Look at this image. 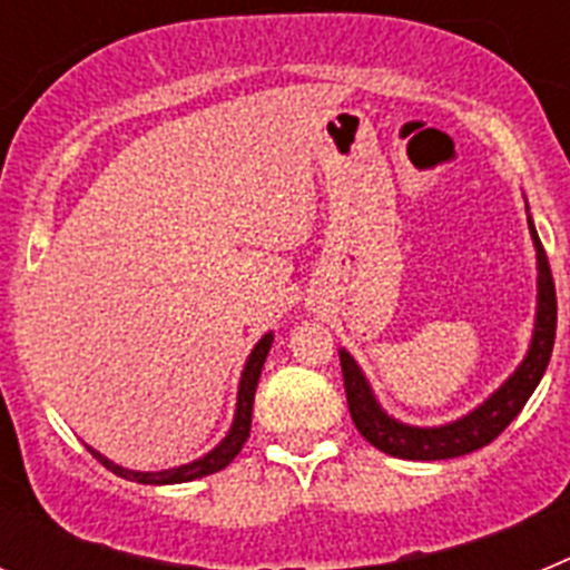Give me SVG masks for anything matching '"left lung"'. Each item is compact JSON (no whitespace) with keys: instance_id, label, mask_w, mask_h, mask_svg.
<instances>
[{"instance_id":"left-lung-1","label":"left lung","mask_w":570,"mask_h":570,"mask_svg":"<svg viewBox=\"0 0 570 570\" xmlns=\"http://www.w3.org/2000/svg\"><path fill=\"white\" fill-rule=\"evenodd\" d=\"M528 230H531L533 248H537V316H533L531 345H528L525 360L517 365V371L485 402L468 411L465 416L434 428L407 425V422L394 420L376 402L374 387L365 380L354 356L347 354L345 347H340V365L351 420H354L356 431L371 445L380 448L382 454L414 462L454 460V456L471 454L476 448H485L488 442L497 440L511 425L513 416L525 407L528 396L537 391L542 374H546L548 360H551L553 336H557V291H553L551 265H548L542 242L531 223V214H528Z\"/></svg>"}]
</instances>
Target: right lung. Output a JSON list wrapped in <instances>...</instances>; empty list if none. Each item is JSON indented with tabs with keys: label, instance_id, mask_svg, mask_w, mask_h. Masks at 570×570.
Instances as JSON below:
<instances>
[{
	"label": "right lung",
	"instance_id": "add662e5",
	"mask_svg": "<svg viewBox=\"0 0 570 570\" xmlns=\"http://www.w3.org/2000/svg\"><path fill=\"white\" fill-rule=\"evenodd\" d=\"M271 345H274V334H265L259 342L254 345V351L248 354V362L242 367L239 376V391H236V411H234V422H230L228 434L214 451H208L199 460L188 462V465H176L168 468V471H130V468L116 465L110 462L108 456H102L99 451L88 448L90 454L97 456L108 471H114L116 476H122V480L130 482H142V485H176V482H194L199 476H208V473L223 471L225 465L234 462V456L239 454L245 440L250 436V411H254V394H256V382H259L262 365H265V356H268Z\"/></svg>",
	"mask_w": 570,
	"mask_h": 570
}]
</instances>
